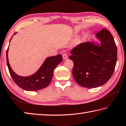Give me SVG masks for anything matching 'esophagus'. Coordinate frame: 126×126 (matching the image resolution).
<instances>
[{"mask_svg": "<svg viewBox=\"0 0 126 126\" xmlns=\"http://www.w3.org/2000/svg\"><path fill=\"white\" fill-rule=\"evenodd\" d=\"M62 56H63V58L64 60H65L68 58V55H66V53H63L62 55Z\"/></svg>", "mask_w": 126, "mask_h": 126, "instance_id": "34e87169", "label": "esophagus"}]
</instances>
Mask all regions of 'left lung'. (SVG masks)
I'll use <instances>...</instances> for the list:
<instances>
[{"instance_id":"obj_1","label":"left lung","mask_w":126,"mask_h":126,"mask_svg":"<svg viewBox=\"0 0 126 126\" xmlns=\"http://www.w3.org/2000/svg\"><path fill=\"white\" fill-rule=\"evenodd\" d=\"M100 44L87 41L71 51L74 63L73 75L78 84L96 88L108 82L117 62V46L110 32L103 28L95 35Z\"/></svg>"}]
</instances>
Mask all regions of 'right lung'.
<instances>
[{"label":"right lung","instance_id":"1","mask_svg":"<svg viewBox=\"0 0 126 126\" xmlns=\"http://www.w3.org/2000/svg\"><path fill=\"white\" fill-rule=\"evenodd\" d=\"M8 51L9 47L6 51V62L11 78L19 87L28 91H36L48 86L52 78L54 69L63 60L61 55L49 57L46 58L40 68L33 75L21 76L16 74L11 69L9 62Z\"/></svg>","mask_w":126,"mask_h":126}]
</instances>
